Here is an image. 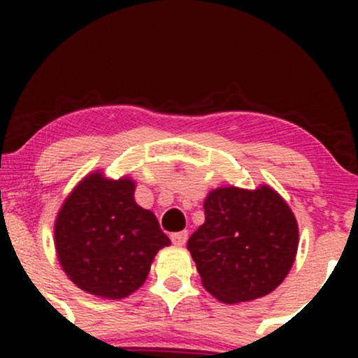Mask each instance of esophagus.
I'll return each mask as SVG.
<instances>
[{"label":"esophagus","mask_w":358,"mask_h":358,"mask_svg":"<svg viewBox=\"0 0 358 358\" xmlns=\"http://www.w3.org/2000/svg\"><path fill=\"white\" fill-rule=\"evenodd\" d=\"M187 239H188V232L187 231L171 234V242H173L175 245H183L185 242H187Z\"/></svg>","instance_id":"1"}]
</instances>
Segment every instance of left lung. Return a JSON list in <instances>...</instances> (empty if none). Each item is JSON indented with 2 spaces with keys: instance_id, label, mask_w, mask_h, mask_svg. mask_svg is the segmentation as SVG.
<instances>
[{
  "instance_id": "1",
  "label": "left lung",
  "mask_w": 358,
  "mask_h": 358,
  "mask_svg": "<svg viewBox=\"0 0 358 358\" xmlns=\"http://www.w3.org/2000/svg\"><path fill=\"white\" fill-rule=\"evenodd\" d=\"M205 222L187 248L202 285L219 301L266 296L285 281L298 250V222L268 185L220 187L203 202Z\"/></svg>"
}]
</instances>
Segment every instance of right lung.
Masks as SVG:
<instances>
[{
    "label": "right lung",
    "instance_id": "obj_1",
    "mask_svg": "<svg viewBox=\"0 0 358 358\" xmlns=\"http://www.w3.org/2000/svg\"><path fill=\"white\" fill-rule=\"evenodd\" d=\"M131 178L109 180L96 171L65 199L55 220L62 269L80 289L121 299L146 281L159 249L170 245L155 213L134 200Z\"/></svg>",
    "mask_w": 358,
    "mask_h": 358
}]
</instances>
